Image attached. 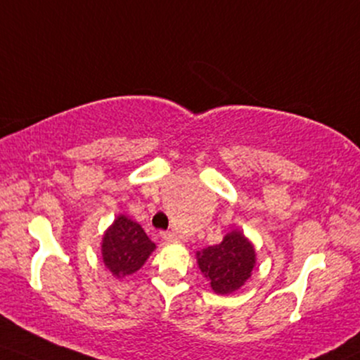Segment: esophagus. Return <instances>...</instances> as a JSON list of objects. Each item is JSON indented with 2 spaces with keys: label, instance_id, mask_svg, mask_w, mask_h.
I'll use <instances>...</instances> for the list:
<instances>
[{
  "label": "esophagus",
  "instance_id": "obj_1",
  "mask_svg": "<svg viewBox=\"0 0 360 360\" xmlns=\"http://www.w3.org/2000/svg\"><path fill=\"white\" fill-rule=\"evenodd\" d=\"M161 238L167 240V243H174V240H177V236L174 233H171V231H161Z\"/></svg>",
  "mask_w": 360,
  "mask_h": 360
}]
</instances>
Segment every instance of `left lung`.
<instances>
[{
    "label": "left lung",
    "mask_w": 360,
    "mask_h": 360,
    "mask_svg": "<svg viewBox=\"0 0 360 360\" xmlns=\"http://www.w3.org/2000/svg\"><path fill=\"white\" fill-rule=\"evenodd\" d=\"M199 269L216 294H231L251 277L256 264L254 245L243 233L233 231L222 243L198 252Z\"/></svg>",
    "instance_id": "1"
}]
</instances>
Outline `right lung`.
I'll use <instances>...</instances> for the list:
<instances>
[{
	"mask_svg": "<svg viewBox=\"0 0 360 360\" xmlns=\"http://www.w3.org/2000/svg\"><path fill=\"white\" fill-rule=\"evenodd\" d=\"M154 248L138 222L120 216L103 238V261L112 276L124 277L138 271Z\"/></svg>",
	"mask_w": 360,
	"mask_h": 360,
	"instance_id": "right-lung-1",
	"label": "right lung"
}]
</instances>
